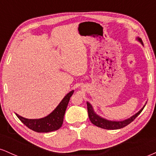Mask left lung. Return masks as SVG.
<instances>
[{"label":"left lung","mask_w":156,"mask_h":156,"mask_svg":"<svg viewBox=\"0 0 156 156\" xmlns=\"http://www.w3.org/2000/svg\"><path fill=\"white\" fill-rule=\"evenodd\" d=\"M137 41H139L140 43L143 44V42L141 40V38H139V37H136ZM87 110H88V114L89 119H90L91 122L92 124H94L96 126L99 127V128H103V129H107V130H117V129H120V128H124V127L127 126L128 125H129L131 122H133L134 119L136 118L139 115V114L142 112L143 108L145 106L146 103L144 104V106L141 108L140 110L136 114H133V116L128 118V119H124V120L121 121H115V120H109V119H105V118L101 117L100 115H98L97 113L94 112V108H93V106L91 105L90 103L89 102H87Z\"/></svg>","instance_id":"8db88e82"}]
</instances>
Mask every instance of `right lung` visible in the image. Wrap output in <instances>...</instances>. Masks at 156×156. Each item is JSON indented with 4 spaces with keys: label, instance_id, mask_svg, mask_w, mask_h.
Returning a JSON list of instances; mask_svg holds the SVG:
<instances>
[{
    "label": "right lung",
    "instance_id": "obj_1",
    "mask_svg": "<svg viewBox=\"0 0 156 156\" xmlns=\"http://www.w3.org/2000/svg\"><path fill=\"white\" fill-rule=\"evenodd\" d=\"M73 92L74 90L67 93L60 102L59 104L57 105L56 108L51 114L44 117L40 119H27L21 117L16 113L15 114L23 124L26 125L28 128L38 133H48V132L56 130L59 129L63 124L64 114Z\"/></svg>",
    "mask_w": 156,
    "mask_h": 156
}]
</instances>
